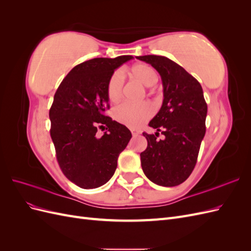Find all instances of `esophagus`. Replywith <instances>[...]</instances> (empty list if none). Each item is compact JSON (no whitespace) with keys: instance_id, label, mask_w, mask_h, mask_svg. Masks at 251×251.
Instances as JSON below:
<instances>
[{"instance_id":"esophagus-1","label":"esophagus","mask_w":251,"mask_h":251,"mask_svg":"<svg viewBox=\"0 0 251 251\" xmlns=\"http://www.w3.org/2000/svg\"><path fill=\"white\" fill-rule=\"evenodd\" d=\"M131 132H132V135H133V136H137V135H139V134H140V131H138V130H135V128H132Z\"/></svg>"}]
</instances>
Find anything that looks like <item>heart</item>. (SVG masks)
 <instances>
[{"instance_id":"b5f03b06","label":"heart","mask_w":251,"mask_h":251,"mask_svg":"<svg viewBox=\"0 0 251 251\" xmlns=\"http://www.w3.org/2000/svg\"><path fill=\"white\" fill-rule=\"evenodd\" d=\"M130 73L146 87L154 86L158 80L156 71L149 65L137 64L131 68ZM124 74L115 71L107 82V96L111 102H118L124 93ZM154 107L149 101L124 102L115 109V117L123 125L128 127H138L153 115Z\"/></svg>"}]
</instances>
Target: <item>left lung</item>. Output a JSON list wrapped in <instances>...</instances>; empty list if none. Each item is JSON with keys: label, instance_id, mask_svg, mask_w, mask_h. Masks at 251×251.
Listing matches in <instances>:
<instances>
[{"label": "left lung", "instance_id": "1", "mask_svg": "<svg viewBox=\"0 0 251 251\" xmlns=\"http://www.w3.org/2000/svg\"><path fill=\"white\" fill-rule=\"evenodd\" d=\"M160 74L163 102L149 126L155 134L142 133L148 140L140 154L146 176L155 184L176 186L184 182L197 163L204 138L207 104L200 82L172 59L159 55L137 56ZM164 135L157 140L158 132Z\"/></svg>", "mask_w": 251, "mask_h": 251}]
</instances>
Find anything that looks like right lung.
<instances>
[{
	"instance_id": "add662e5",
	"label": "right lung",
	"mask_w": 251,
	"mask_h": 251,
	"mask_svg": "<svg viewBox=\"0 0 251 251\" xmlns=\"http://www.w3.org/2000/svg\"><path fill=\"white\" fill-rule=\"evenodd\" d=\"M131 55L87 60L60 82L49 111L50 135L65 176L81 188H96L112 178L132 134L104 114L110 108L109 77ZM107 130L98 136L97 130Z\"/></svg>"
}]
</instances>
